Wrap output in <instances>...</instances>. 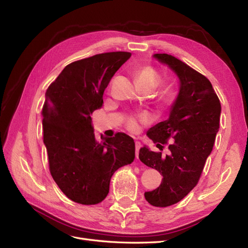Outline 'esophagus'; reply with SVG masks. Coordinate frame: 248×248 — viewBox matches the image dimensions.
I'll use <instances>...</instances> for the list:
<instances>
[{"mask_svg":"<svg viewBox=\"0 0 248 248\" xmlns=\"http://www.w3.org/2000/svg\"><path fill=\"white\" fill-rule=\"evenodd\" d=\"M140 149V141H136V156H137V158H139Z\"/></svg>","mask_w":248,"mask_h":248,"instance_id":"34e87169","label":"esophagus"}]
</instances>
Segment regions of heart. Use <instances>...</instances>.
Returning <instances> with one entry per match:
<instances>
[{"instance_id": "heart-1", "label": "heart", "mask_w": 248, "mask_h": 248, "mask_svg": "<svg viewBox=\"0 0 248 248\" xmlns=\"http://www.w3.org/2000/svg\"><path fill=\"white\" fill-rule=\"evenodd\" d=\"M136 79L140 87L153 89L157 85V82H158L159 77H158V73H157L152 67H142V68H140L139 70L136 71ZM162 98L164 100H167L168 95L164 94L162 96ZM140 120H142V121H144V120H146V118L141 117ZM127 128H128L130 131H138L140 128L139 119L131 117L127 120Z\"/></svg>"}]
</instances>
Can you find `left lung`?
I'll use <instances>...</instances> for the list:
<instances>
[{
	"mask_svg": "<svg viewBox=\"0 0 248 248\" xmlns=\"http://www.w3.org/2000/svg\"><path fill=\"white\" fill-rule=\"evenodd\" d=\"M153 58L177 77L179 92L169 118L149 133L159 149L170 139L169 154L163 156L144 146L139 157L163 177L156 189L145 192L147 202L168 207L181 201L198 184L219 129L221 106L211 82L202 74L170 55L155 54Z\"/></svg>",
	"mask_w": 248,
	"mask_h": 248,
	"instance_id": "left-lung-1",
	"label": "left lung"
}]
</instances>
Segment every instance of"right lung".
<instances>
[{"instance_id": "add662e5", "label": "right lung", "mask_w": 248, "mask_h": 248, "mask_svg": "<svg viewBox=\"0 0 248 248\" xmlns=\"http://www.w3.org/2000/svg\"><path fill=\"white\" fill-rule=\"evenodd\" d=\"M130 57L114 51L73 62L46 90L42 125L49 170L65 196L78 204L102 202L114 172L136 157L134 140L125 133L97 141L90 117L101 108L104 90Z\"/></svg>"}]
</instances>
